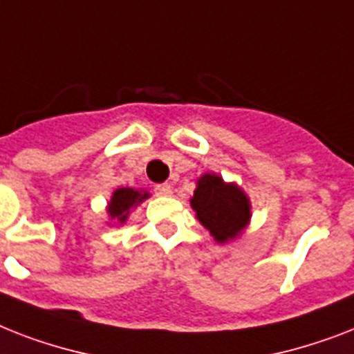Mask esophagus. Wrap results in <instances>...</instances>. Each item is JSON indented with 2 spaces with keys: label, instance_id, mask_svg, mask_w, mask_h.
Returning <instances> with one entry per match:
<instances>
[{
  "label": "esophagus",
  "instance_id": "1",
  "mask_svg": "<svg viewBox=\"0 0 354 354\" xmlns=\"http://www.w3.org/2000/svg\"><path fill=\"white\" fill-rule=\"evenodd\" d=\"M154 192H156L158 196H171L172 187L169 183H160V185L154 187Z\"/></svg>",
  "mask_w": 354,
  "mask_h": 354
}]
</instances>
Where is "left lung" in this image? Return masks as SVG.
<instances>
[{"mask_svg": "<svg viewBox=\"0 0 354 354\" xmlns=\"http://www.w3.org/2000/svg\"><path fill=\"white\" fill-rule=\"evenodd\" d=\"M189 203L198 222L222 245L242 236L251 223L252 207L245 191L238 183L225 182L216 172H205L198 178Z\"/></svg>", "mask_w": 354, "mask_h": 354, "instance_id": "left-lung-1", "label": "left lung"}]
</instances>
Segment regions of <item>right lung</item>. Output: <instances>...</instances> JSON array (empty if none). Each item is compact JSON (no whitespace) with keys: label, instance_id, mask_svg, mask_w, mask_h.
<instances>
[{"label":"right lung","instance_id":"obj_1","mask_svg":"<svg viewBox=\"0 0 354 354\" xmlns=\"http://www.w3.org/2000/svg\"><path fill=\"white\" fill-rule=\"evenodd\" d=\"M151 196L145 189H132V187H118L112 192L111 200L107 202L109 225H123L129 220L132 209H136L142 202H145Z\"/></svg>","mask_w":354,"mask_h":354}]
</instances>
